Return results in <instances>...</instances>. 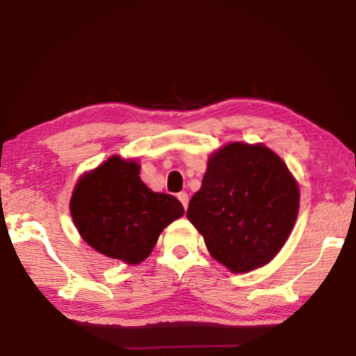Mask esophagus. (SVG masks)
<instances>
[{
    "mask_svg": "<svg viewBox=\"0 0 356 356\" xmlns=\"http://www.w3.org/2000/svg\"><path fill=\"white\" fill-rule=\"evenodd\" d=\"M177 199L180 200V203H182L184 208L186 209L188 208V202H190V199H188V194L186 193H179L177 194Z\"/></svg>",
    "mask_w": 356,
    "mask_h": 356,
    "instance_id": "obj_1",
    "label": "esophagus"
}]
</instances>
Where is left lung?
Returning a JSON list of instances; mask_svg holds the SVG:
<instances>
[{
  "instance_id": "obj_1",
  "label": "left lung",
  "mask_w": 356,
  "mask_h": 356,
  "mask_svg": "<svg viewBox=\"0 0 356 356\" xmlns=\"http://www.w3.org/2000/svg\"><path fill=\"white\" fill-rule=\"evenodd\" d=\"M298 208L300 188L282 157L263 143L231 142L208 157L186 217L214 260L245 274L280 252Z\"/></svg>"
}]
</instances>
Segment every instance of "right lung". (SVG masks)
Returning <instances> with one entry per match:
<instances>
[{
    "label": "right lung",
    "instance_id": "obj_1",
    "mask_svg": "<svg viewBox=\"0 0 356 356\" xmlns=\"http://www.w3.org/2000/svg\"><path fill=\"white\" fill-rule=\"evenodd\" d=\"M139 174L138 161L111 156L82 174L70 199V214L82 240L127 264L145 260L161 232L185 213L174 195L151 191Z\"/></svg>",
    "mask_w": 356,
    "mask_h": 356
}]
</instances>
